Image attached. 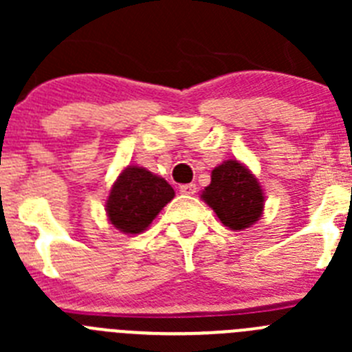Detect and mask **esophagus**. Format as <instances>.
Returning a JSON list of instances; mask_svg holds the SVG:
<instances>
[{
  "mask_svg": "<svg viewBox=\"0 0 352 352\" xmlns=\"http://www.w3.org/2000/svg\"><path fill=\"white\" fill-rule=\"evenodd\" d=\"M179 192L185 195H194L195 192H197V186H195L194 183H186V185L179 186Z\"/></svg>",
  "mask_w": 352,
  "mask_h": 352,
  "instance_id": "34e87169",
  "label": "esophagus"
}]
</instances>
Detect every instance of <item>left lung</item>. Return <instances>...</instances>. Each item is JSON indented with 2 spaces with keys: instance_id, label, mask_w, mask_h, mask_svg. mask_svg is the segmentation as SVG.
Returning <instances> with one entry per match:
<instances>
[{
  "instance_id": "obj_1",
  "label": "left lung",
  "mask_w": 352,
  "mask_h": 352,
  "mask_svg": "<svg viewBox=\"0 0 352 352\" xmlns=\"http://www.w3.org/2000/svg\"><path fill=\"white\" fill-rule=\"evenodd\" d=\"M201 197L213 208L220 222L234 231L256 223L264 206L259 182L236 160H227L222 166L214 167L211 183Z\"/></svg>"
}]
</instances>
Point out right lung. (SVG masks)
<instances>
[{"label":"right lung","instance_id":"right-lung-1","mask_svg":"<svg viewBox=\"0 0 352 352\" xmlns=\"http://www.w3.org/2000/svg\"><path fill=\"white\" fill-rule=\"evenodd\" d=\"M173 197V186L166 179L130 166L120 174L107 199L109 220L126 234H139Z\"/></svg>","mask_w":352,"mask_h":352}]
</instances>
